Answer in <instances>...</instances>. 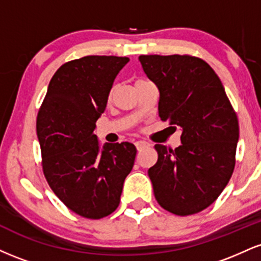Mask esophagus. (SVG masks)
<instances>
[{"label":"esophagus","mask_w":261,"mask_h":261,"mask_svg":"<svg viewBox=\"0 0 261 261\" xmlns=\"http://www.w3.org/2000/svg\"><path fill=\"white\" fill-rule=\"evenodd\" d=\"M135 145H136L137 151H141L142 148H145V147H147V146H149V143L146 142V141H137V142H135Z\"/></svg>","instance_id":"1"}]
</instances>
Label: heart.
I'll use <instances>...</instances> for the list:
<instances>
[{
  "label": "heart",
  "mask_w": 261,
  "mask_h": 261,
  "mask_svg": "<svg viewBox=\"0 0 261 261\" xmlns=\"http://www.w3.org/2000/svg\"><path fill=\"white\" fill-rule=\"evenodd\" d=\"M112 95H113V91H112V93H110V97H112Z\"/></svg>",
  "instance_id": "b5f03b06"
}]
</instances>
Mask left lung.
Returning a JSON list of instances; mask_svg holds the SVG:
<instances>
[{
	"instance_id": "8db88e82",
	"label": "left lung",
	"mask_w": 261,
	"mask_h": 261,
	"mask_svg": "<svg viewBox=\"0 0 261 261\" xmlns=\"http://www.w3.org/2000/svg\"><path fill=\"white\" fill-rule=\"evenodd\" d=\"M147 77L160 91L162 121L180 127L181 145H155L148 169L158 203L179 216L208 207L232 176L239 139L238 119L211 66L188 55H141Z\"/></svg>"
}]
</instances>
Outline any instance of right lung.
Listing matches in <instances>:
<instances>
[{
  "label": "right lung",
  "mask_w": 261,
  "mask_h": 261,
  "mask_svg": "<svg viewBox=\"0 0 261 261\" xmlns=\"http://www.w3.org/2000/svg\"><path fill=\"white\" fill-rule=\"evenodd\" d=\"M128 61L92 55L64 64L50 81L39 110L37 135L45 178L80 216L98 220L115 211L134 167L135 145H101L94 135L114 81Z\"/></svg>",
  "instance_id": "obj_1"
}]
</instances>
